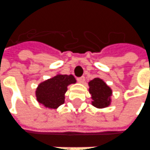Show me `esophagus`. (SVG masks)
Returning a JSON list of instances; mask_svg holds the SVG:
<instances>
[{"label": "esophagus", "mask_w": 150, "mask_h": 150, "mask_svg": "<svg viewBox=\"0 0 150 150\" xmlns=\"http://www.w3.org/2000/svg\"><path fill=\"white\" fill-rule=\"evenodd\" d=\"M77 80L78 82H80V83H83V82L85 81V77H84V76H82V77H77Z\"/></svg>", "instance_id": "obj_1"}]
</instances>
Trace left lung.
<instances>
[{
    "mask_svg": "<svg viewBox=\"0 0 150 150\" xmlns=\"http://www.w3.org/2000/svg\"><path fill=\"white\" fill-rule=\"evenodd\" d=\"M89 91L93 100L92 105L95 107L100 108L109 105L112 91L105 81L100 78H95L89 82Z\"/></svg>",
    "mask_w": 150,
    "mask_h": 150,
    "instance_id": "left-lung-1",
    "label": "left lung"
}]
</instances>
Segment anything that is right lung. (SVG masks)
<instances>
[{"label": "right lung", "mask_w": 150, "mask_h": 150, "mask_svg": "<svg viewBox=\"0 0 150 150\" xmlns=\"http://www.w3.org/2000/svg\"><path fill=\"white\" fill-rule=\"evenodd\" d=\"M75 82L76 79L73 75H57L38 86L36 91L37 100L46 108H58L64 103L67 86Z\"/></svg>", "instance_id": "obj_1"}]
</instances>
